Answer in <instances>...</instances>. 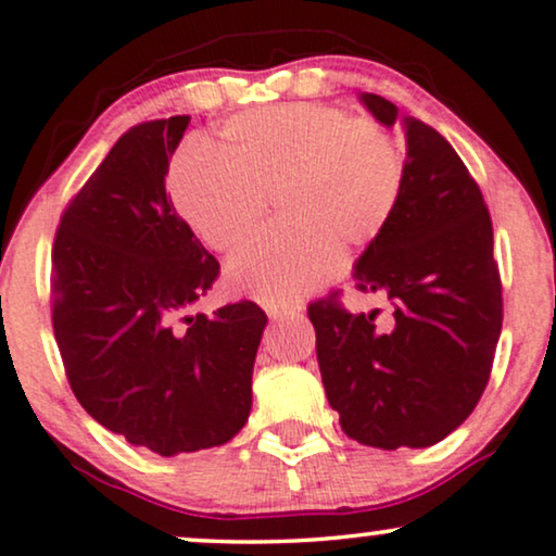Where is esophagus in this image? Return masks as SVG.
I'll return each mask as SVG.
<instances>
[{
  "mask_svg": "<svg viewBox=\"0 0 556 556\" xmlns=\"http://www.w3.org/2000/svg\"><path fill=\"white\" fill-rule=\"evenodd\" d=\"M265 312H267V317H270L273 321H280V319H286V317H299L301 304H267Z\"/></svg>",
  "mask_w": 556,
  "mask_h": 556,
  "instance_id": "obj_1",
  "label": "esophagus"
}]
</instances>
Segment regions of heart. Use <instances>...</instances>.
Listing matches in <instances>:
<instances>
[{
	"instance_id": "1",
	"label": "heart",
	"mask_w": 556,
	"mask_h": 556,
	"mask_svg": "<svg viewBox=\"0 0 556 556\" xmlns=\"http://www.w3.org/2000/svg\"><path fill=\"white\" fill-rule=\"evenodd\" d=\"M167 188L177 216L214 252L235 250L265 201L276 205L280 224L226 263V283L289 304L332 278L340 255L379 237L400 198L402 156L379 123L291 102L231 118L214 156L185 154Z\"/></svg>"
}]
</instances>
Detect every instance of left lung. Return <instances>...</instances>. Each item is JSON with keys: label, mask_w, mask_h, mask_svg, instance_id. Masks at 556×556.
<instances>
[{"label": "left lung", "mask_w": 556, "mask_h": 556, "mask_svg": "<svg viewBox=\"0 0 556 556\" xmlns=\"http://www.w3.org/2000/svg\"><path fill=\"white\" fill-rule=\"evenodd\" d=\"M381 126L394 102L363 92ZM407 160L389 222L363 250L353 278L387 293L394 317L309 304L317 361L345 435L374 448H425L471 415L490 381L503 330V289L492 222L467 164L435 128L402 118Z\"/></svg>", "instance_id": "obj_1"}]
</instances>
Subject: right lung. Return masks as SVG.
Returning a JSON list of instances; mask_svg holds the SVG:
<instances>
[{"instance_id":"right-lung-1","label":"right lung","mask_w":556,"mask_h":556,"mask_svg":"<svg viewBox=\"0 0 556 556\" xmlns=\"http://www.w3.org/2000/svg\"><path fill=\"white\" fill-rule=\"evenodd\" d=\"M190 115L115 141L61 216L53 334L81 407L160 456L231 441L252 409L265 312L252 301L190 314L218 263L167 198L164 177Z\"/></svg>"}]
</instances>
